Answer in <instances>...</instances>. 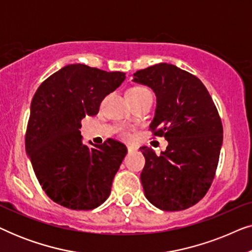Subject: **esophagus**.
<instances>
[{
  "label": "esophagus",
  "mask_w": 252,
  "mask_h": 252,
  "mask_svg": "<svg viewBox=\"0 0 252 252\" xmlns=\"http://www.w3.org/2000/svg\"><path fill=\"white\" fill-rule=\"evenodd\" d=\"M127 150H128V153H133V151L136 150V148L133 147V146H128V147H127Z\"/></svg>",
  "instance_id": "obj_1"
}]
</instances>
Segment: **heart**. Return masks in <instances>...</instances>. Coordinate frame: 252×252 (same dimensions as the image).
Masks as SVG:
<instances>
[{
    "instance_id": "b5f03b06",
    "label": "heart",
    "mask_w": 252,
    "mask_h": 252,
    "mask_svg": "<svg viewBox=\"0 0 252 252\" xmlns=\"http://www.w3.org/2000/svg\"><path fill=\"white\" fill-rule=\"evenodd\" d=\"M147 92H150V91L149 89H147L146 87H141V86H134V87L129 88L128 91H127V93H130V94H143V93H147ZM120 135H122L123 139L125 140L130 139V134L129 132H127L126 129H122Z\"/></svg>"
}]
</instances>
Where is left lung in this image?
<instances>
[{"mask_svg":"<svg viewBox=\"0 0 252 252\" xmlns=\"http://www.w3.org/2000/svg\"><path fill=\"white\" fill-rule=\"evenodd\" d=\"M157 97L150 129L168 146L159 156L148 147L141 173L148 201L164 211L190 208L204 197L218 166L222 124L208 89L197 77L159 63L133 74Z\"/></svg>","mask_w":252,"mask_h":252,"instance_id":"left-lung-1","label":"left lung"}]
</instances>
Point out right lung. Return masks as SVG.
I'll use <instances>...</instances> for the list:
<instances>
[{"label": "right lung", "instance_id": "right-lung-1", "mask_svg": "<svg viewBox=\"0 0 252 252\" xmlns=\"http://www.w3.org/2000/svg\"><path fill=\"white\" fill-rule=\"evenodd\" d=\"M125 78L124 72L71 64L51 74L34 94L26 154L41 187L57 204L93 210L109 197L127 148L112 139L89 148L79 128L82 118L97 115L103 98Z\"/></svg>", "mask_w": 252, "mask_h": 252}]
</instances>
